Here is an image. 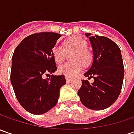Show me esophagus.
I'll use <instances>...</instances> for the list:
<instances>
[{
    "mask_svg": "<svg viewBox=\"0 0 134 134\" xmlns=\"http://www.w3.org/2000/svg\"><path fill=\"white\" fill-rule=\"evenodd\" d=\"M65 80H66V82H67V83H70L71 80H73V78L69 77V76H65Z\"/></svg>",
    "mask_w": 134,
    "mask_h": 134,
    "instance_id": "obj_1",
    "label": "esophagus"
}]
</instances>
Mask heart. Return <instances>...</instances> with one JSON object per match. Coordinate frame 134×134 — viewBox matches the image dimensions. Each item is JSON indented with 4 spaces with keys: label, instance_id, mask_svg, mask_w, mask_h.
<instances>
[{
    "label": "heart",
    "instance_id": "heart-1",
    "mask_svg": "<svg viewBox=\"0 0 134 134\" xmlns=\"http://www.w3.org/2000/svg\"><path fill=\"white\" fill-rule=\"evenodd\" d=\"M64 48L61 46H56L53 50V57L57 63H61L65 57L66 53L74 51L71 59L73 62L65 63L58 68L59 74L66 76H75L80 72L83 64L90 63L92 54L87 50V42L83 39L75 36L65 40L63 43Z\"/></svg>",
    "mask_w": 134,
    "mask_h": 134
}]
</instances>
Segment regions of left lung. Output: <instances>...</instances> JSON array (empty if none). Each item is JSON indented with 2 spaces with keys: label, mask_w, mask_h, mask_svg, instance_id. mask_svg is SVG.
<instances>
[{
  "label": "left lung",
  "mask_w": 134,
  "mask_h": 134,
  "mask_svg": "<svg viewBox=\"0 0 134 134\" xmlns=\"http://www.w3.org/2000/svg\"><path fill=\"white\" fill-rule=\"evenodd\" d=\"M90 39L93 52V62L85 77H93L94 82L82 80L77 92L86 107L100 110L110 107L121 92L125 69L120 48L105 36L85 34Z\"/></svg>",
  "instance_id": "1"
}]
</instances>
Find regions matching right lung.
Segmentation results:
<instances>
[{
    "instance_id": "obj_1",
    "label": "right lung",
    "mask_w": 134,
    "mask_h": 134,
    "mask_svg": "<svg viewBox=\"0 0 134 134\" xmlns=\"http://www.w3.org/2000/svg\"><path fill=\"white\" fill-rule=\"evenodd\" d=\"M61 35L43 32L28 36L18 44L12 57L10 80L19 104L34 115L47 113L57 104L65 76L53 74L57 68L53 48Z\"/></svg>"
}]
</instances>
